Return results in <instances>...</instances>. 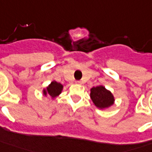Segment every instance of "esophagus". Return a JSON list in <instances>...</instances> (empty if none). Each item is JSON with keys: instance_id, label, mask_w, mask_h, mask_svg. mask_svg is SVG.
I'll use <instances>...</instances> for the list:
<instances>
[{"instance_id": "34e87169", "label": "esophagus", "mask_w": 152, "mask_h": 152, "mask_svg": "<svg viewBox=\"0 0 152 152\" xmlns=\"http://www.w3.org/2000/svg\"><path fill=\"white\" fill-rule=\"evenodd\" d=\"M76 84H82V82L81 81H76Z\"/></svg>"}]
</instances>
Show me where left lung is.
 I'll use <instances>...</instances> for the list:
<instances>
[{
	"label": "left lung",
	"instance_id": "8db88e82",
	"mask_svg": "<svg viewBox=\"0 0 152 152\" xmlns=\"http://www.w3.org/2000/svg\"><path fill=\"white\" fill-rule=\"evenodd\" d=\"M91 99L96 106L100 109H104L110 106L114 103L112 94L103 86H98L91 89Z\"/></svg>",
	"mask_w": 152,
	"mask_h": 152
}]
</instances>
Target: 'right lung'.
Segmentation results:
<instances>
[{"label":"right lung","mask_w":152,"mask_h":152,"mask_svg":"<svg viewBox=\"0 0 152 152\" xmlns=\"http://www.w3.org/2000/svg\"><path fill=\"white\" fill-rule=\"evenodd\" d=\"M62 89H63V85L62 84L57 83V82H53L47 88V89H45L43 91V94L45 95L48 94L52 98H55V97H57V96L61 93Z\"/></svg>","instance_id":"add662e5"}]
</instances>
